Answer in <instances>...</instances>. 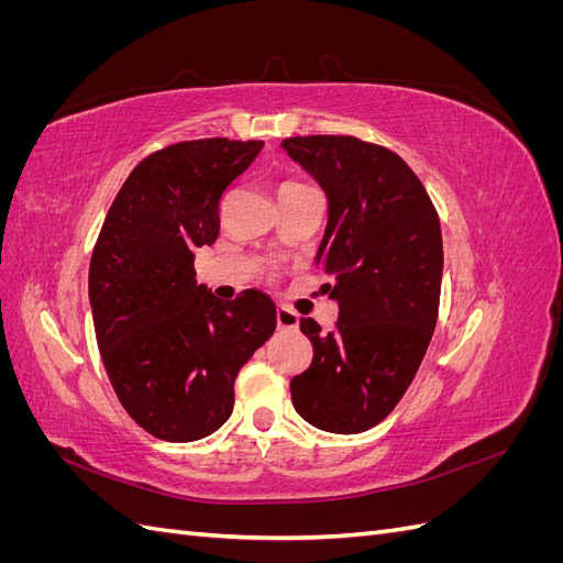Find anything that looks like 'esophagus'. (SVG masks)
<instances>
[{"instance_id": "1", "label": "esophagus", "mask_w": 563, "mask_h": 563, "mask_svg": "<svg viewBox=\"0 0 563 563\" xmlns=\"http://www.w3.org/2000/svg\"><path fill=\"white\" fill-rule=\"evenodd\" d=\"M277 323H279V329H298L300 317H298V312H294V310L279 308V310H277Z\"/></svg>"}]
</instances>
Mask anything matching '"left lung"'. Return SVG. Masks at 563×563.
Masks as SVG:
<instances>
[{"label":"left lung","mask_w":563,"mask_h":563,"mask_svg":"<svg viewBox=\"0 0 563 563\" xmlns=\"http://www.w3.org/2000/svg\"><path fill=\"white\" fill-rule=\"evenodd\" d=\"M282 147L327 192L317 265L338 300L335 329L300 319L314 356L291 380L296 411L356 434L399 404L432 340L444 246L430 195L395 152L354 135H296Z\"/></svg>","instance_id":"obj_1"}]
</instances>
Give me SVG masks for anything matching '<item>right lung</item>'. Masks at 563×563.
Wrapping results in <instances>:
<instances>
[{
	"label": "right lung",
	"instance_id": "right-lung-1",
	"mask_svg": "<svg viewBox=\"0 0 563 563\" xmlns=\"http://www.w3.org/2000/svg\"><path fill=\"white\" fill-rule=\"evenodd\" d=\"M263 141L203 139L152 152L133 168L100 228L89 300L100 356L126 413L164 441L216 432L234 380L275 333L269 296L218 300L195 279V249L213 244L220 197Z\"/></svg>",
	"mask_w": 563,
	"mask_h": 563
}]
</instances>
